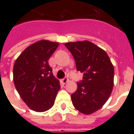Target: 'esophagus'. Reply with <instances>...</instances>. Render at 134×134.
<instances>
[{
	"instance_id": "34e87169",
	"label": "esophagus",
	"mask_w": 134,
	"mask_h": 134,
	"mask_svg": "<svg viewBox=\"0 0 134 134\" xmlns=\"http://www.w3.org/2000/svg\"><path fill=\"white\" fill-rule=\"evenodd\" d=\"M67 82H68V79L66 78V77H64L62 80V82L63 83V84H66Z\"/></svg>"
}]
</instances>
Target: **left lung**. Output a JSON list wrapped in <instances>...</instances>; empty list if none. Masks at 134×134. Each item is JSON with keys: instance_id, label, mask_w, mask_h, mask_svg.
<instances>
[{"instance_id": "8db88e82", "label": "left lung", "mask_w": 134, "mask_h": 134, "mask_svg": "<svg viewBox=\"0 0 134 134\" xmlns=\"http://www.w3.org/2000/svg\"><path fill=\"white\" fill-rule=\"evenodd\" d=\"M75 59L82 80L71 95L72 104L82 113L89 115L101 108L112 92L114 68L107 53L89 41L64 44Z\"/></svg>"}]
</instances>
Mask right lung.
<instances>
[{
	"label": "right lung",
	"instance_id": "obj_1",
	"mask_svg": "<svg viewBox=\"0 0 134 134\" xmlns=\"http://www.w3.org/2000/svg\"><path fill=\"white\" fill-rule=\"evenodd\" d=\"M59 44L41 40L28 47L13 66V82L22 100L36 112H44L54 105L60 89L59 81L48 63Z\"/></svg>",
	"mask_w": 134,
	"mask_h": 134
}]
</instances>
